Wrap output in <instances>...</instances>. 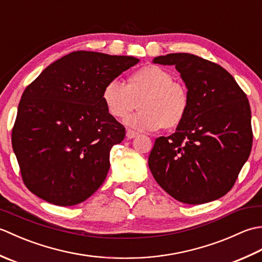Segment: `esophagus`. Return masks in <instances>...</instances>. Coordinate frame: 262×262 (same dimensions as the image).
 Returning <instances> with one entry per match:
<instances>
[{"label":"esophagus","mask_w":262,"mask_h":262,"mask_svg":"<svg viewBox=\"0 0 262 262\" xmlns=\"http://www.w3.org/2000/svg\"><path fill=\"white\" fill-rule=\"evenodd\" d=\"M137 135H138V133L135 132V130H132V129H128L127 133H126V136H127V138H129V140L136 137Z\"/></svg>","instance_id":"obj_1"}]
</instances>
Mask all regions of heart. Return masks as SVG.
<instances>
[{
	"label": "heart",
	"mask_w": 262,
	"mask_h": 262,
	"mask_svg": "<svg viewBox=\"0 0 262 262\" xmlns=\"http://www.w3.org/2000/svg\"><path fill=\"white\" fill-rule=\"evenodd\" d=\"M102 100L115 118H125L137 104L140 111L126 119L129 126L141 130L179 127L190 109V94L181 82L173 80L169 71L146 65L128 75L126 85L117 80L103 88Z\"/></svg>",
	"instance_id": "1"
}]
</instances>
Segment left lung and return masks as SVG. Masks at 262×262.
Returning <instances> with one entry per match:
<instances>
[{"instance_id": "8db88e82", "label": "left lung", "mask_w": 262, "mask_h": 262, "mask_svg": "<svg viewBox=\"0 0 262 262\" xmlns=\"http://www.w3.org/2000/svg\"><path fill=\"white\" fill-rule=\"evenodd\" d=\"M155 64L174 65L190 94V109L173 134L155 140L148 157L154 179L181 203L223 197L251 152V110L247 94L219 64L188 53Z\"/></svg>"}]
</instances>
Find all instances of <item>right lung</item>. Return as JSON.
Returning <instances> with one entry per match:
<instances>
[{"instance_id":"add662e5","label":"right lung","mask_w":262,"mask_h":262,"mask_svg":"<svg viewBox=\"0 0 262 262\" xmlns=\"http://www.w3.org/2000/svg\"><path fill=\"white\" fill-rule=\"evenodd\" d=\"M138 62L77 51L49 65L26 88L11 140L22 180L33 194L73 206L102 185L110 149L126 132L105 108L103 88Z\"/></svg>"}]
</instances>
